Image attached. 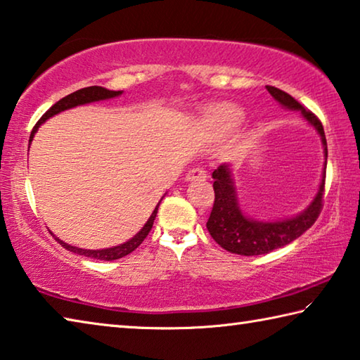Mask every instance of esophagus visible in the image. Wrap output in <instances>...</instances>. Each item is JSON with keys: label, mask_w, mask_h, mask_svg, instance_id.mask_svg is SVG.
Here are the masks:
<instances>
[{"label": "esophagus", "mask_w": 360, "mask_h": 360, "mask_svg": "<svg viewBox=\"0 0 360 360\" xmlns=\"http://www.w3.org/2000/svg\"><path fill=\"white\" fill-rule=\"evenodd\" d=\"M186 181H193V180H205L207 179V172L204 169H200V167H196V169H191V170H188V174H186Z\"/></svg>", "instance_id": "1"}]
</instances>
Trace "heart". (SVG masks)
Wrapping results in <instances>:
<instances>
[{"label":"heart","mask_w":360,"mask_h":360,"mask_svg":"<svg viewBox=\"0 0 360 360\" xmlns=\"http://www.w3.org/2000/svg\"><path fill=\"white\" fill-rule=\"evenodd\" d=\"M243 112L232 103L210 104L200 115V124L209 134L219 137L228 134L242 122Z\"/></svg>","instance_id":"b5f03b06"}]
</instances>
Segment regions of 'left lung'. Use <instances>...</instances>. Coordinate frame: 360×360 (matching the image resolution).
I'll return each mask as SVG.
<instances>
[{
  "instance_id": "8db88e82",
  "label": "left lung",
  "mask_w": 360,
  "mask_h": 360,
  "mask_svg": "<svg viewBox=\"0 0 360 360\" xmlns=\"http://www.w3.org/2000/svg\"><path fill=\"white\" fill-rule=\"evenodd\" d=\"M267 91L272 94L275 101L291 110H300L302 115L310 123L321 136L324 147V172L318 188V193L311 204L307 209L292 218L281 219V221H256L248 218L240 210L237 200V193L232 179V170L229 164H221L213 170V190H215V202L210 213L207 229L219 247L228 250L229 253L242 256L266 255L276 248L285 247L295 238H299L307 229H310L316 221L321 209H323V194L326 185V166H327V142L324 128L314 113L307 110L299 101L291 94L280 90V88L267 85Z\"/></svg>"
}]
</instances>
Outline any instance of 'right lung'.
Instances as JSON below:
<instances>
[{"mask_svg":"<svg viewBox=\"0 0 360 360\" xmlns=\"http://www.w3.org/2000/svg\"><path fill=\"white\" fill-rule=\"evenodd\" d=\"M123 91H112V90H107V88L103 86H86V88H82V90L74 91L71 94H68L63 99H60L58 103H55L50 109L44 113L41 117L39 122L36 123V126L31 131V136H30V142L33 141V137L36 134V131L39 126L49 120L50 117L56 115V113H60L63 110H68V109H72V107H77V105H84V104H90V103H96V101H104V99H110V98H115L120 96ZM162 200V198H161ZM161 200L158 202V205L155 207L153 213H151L148 221L143 224V228L137 232V234L129 238L128 242H124L122 245H118V247H112V248H104V250H84V248H77V247H72V245H68L63 240H60L58 237H55V240L58 242L63 248H66L68 251H72L75 255H80V256H86V257H93V259H101V261H115L120 259V257H123L126 255H129L134 251L139 245L143 242V238L148 236V232L151 229V226H153V221L156 218V213H158V207H160Z\"/></svg>","mask_w":360,"mask_h":360,"instance_id":"right-lung-1","label":"right lung"}]
</instances>
